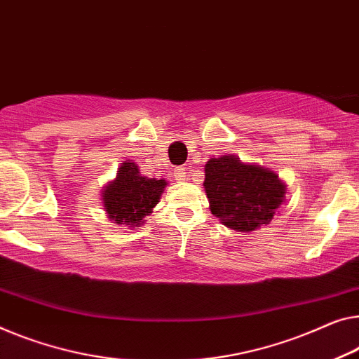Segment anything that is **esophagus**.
I'll return each mask as SVG.
<instances>
[{"instance_id":"esophagus-1","label":"esophagus","mask_w":359,"mask_h":359,"mask_svg":"<svg viewBox=\"0 0 359 359\" xmlns=\"http://www.w3.org/2000/svg\"><path fill=\"white\" fill-rule=\"evenodd\" d=\"M174 177H175V180H179V182L187 180V177H189V175H187V169L185 168L175 169L174 170Z\"/></svg>"}]
</instances>
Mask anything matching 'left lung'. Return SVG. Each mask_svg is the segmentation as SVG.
Segmentation results:
<instances>
[{
	"instance_id": "obj_1",
	"label": "left lung",
	"mask_w": 359,
	"mask_h": 359,
	"mask_svg": "<svg viewBox=\"0 0 359 359\" xmlns=\"http://www.w3.org/2000/svg\"><path fill=\"white\" fill-rule=\"evenodd\" d=\"M205 189L214 216L240 232L269 224L285 194V187L274 172L243 164L235 156L208 161Z\"/></svg>"
}]
</instances>
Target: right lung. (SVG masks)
<instances>
[{
	"instance_id": "right-lung-1",
	"label": "right lung",
	"mask_w": 359,
	"mask_h": 359,
	"mask_svg": "<svg viewBox=\"0 0 359 359\" xmlns=\"http://www.w3.org/2000/svg\"><path fill=\"white\" fill-rule=\"evenodd\" d=\"M165 187L164 180L143 177L133 163H122L114 182L103 191L104 210L116 224L128 227L140 222L158 205Z\"/></svg>"
}]
</instances>
